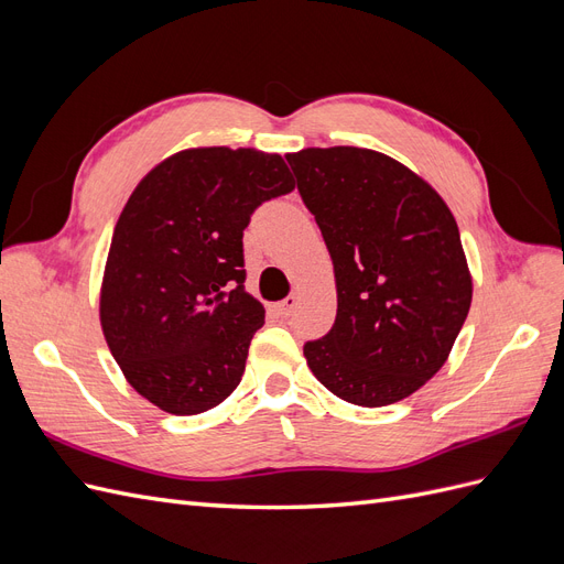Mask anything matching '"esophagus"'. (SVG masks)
I'll list each match as a JSON object with an SVG mask.
<instances>
[{
  "mask_svg": "<svg viewBox=\"0 0 564 564\" xmlns=\"http://www.w3.org/2000/svg\"><path fill=\"white\" fill-rule=\"evenodd\" d=\"M296 305H299V299H296V296H286L284 301H280V303L275 305V311H278V315L289 317V315H292V313L296 311Z\"/></svg>",
  "mask_w": 564,
  "mask_h": 564,
  "instance_id": "1",
  "label": "esophagus"
}]
</instances>
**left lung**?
Instances as JSON below:
<instances>
[{
    "instance_id": "left-lung-1",
    "label": "left lung",
    "mask_w": 564,
    "mask_h": 564,
    "mask_svg": "<svg viewBox=\"0 0 564 564\" xmlns=\"http://www.w3.org/2000/svg\"><path fill=\"white\" fill-rule=\"evenodd\" d=\"M329 249L338 308L303 355L360 406L400 402L447 362L470 311L458 226L433 187L383 152L336 145L286 155Z\"/></svg>"
}]
</instances>
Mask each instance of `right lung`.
Masks as SVG:
<instances>
[{
  "label": "right lung",
  "mask_w": 564,
  "mask_h": 564,
  "mask_svg": "<svg viewBox=\"0 0 564 564\" xmlns=\"http://www.w3.org/2000/svg\"><path fill=\"white\" fill-rule=\"evenodd\" d=\"M294 191L280 155L191 148L135 185L112 232L100 327L131 388L162 412L202 414L240 386L265 311L245 292L242 235Z\"/></svg>",
  "instance_id": "obj_1"
}]
</instances>
